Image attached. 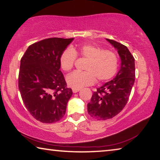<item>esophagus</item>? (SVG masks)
I'll list each match as a JSON object with an SVG mask.
<instances>
[{
  "label": "esophagus",
  "mask_w": 160,
  "mask_h": 160,
  "mask_svg": "<svg viewBox=\"0 0 160 160\" xmlns=\"http://www.w3.org/2000/svg\"><path fill=\"white\" fill-rule=\"evenodd\" d=\"M79 91H80V89H74V88L72 89V91H73V93H77V92H78Z\"/></svg>",
  "instance_id": "1"
}]
</instances>
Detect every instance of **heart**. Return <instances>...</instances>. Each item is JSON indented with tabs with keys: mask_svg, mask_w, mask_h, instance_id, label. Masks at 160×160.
I'll use <instances>...</instances> for the list:
<instances>
[{
	"mask_svg": "<svg viewBox=\"0 0 160 160\" xmlns=\"http://www.w3.org/2000/svg\"><path fill=\"white\" fill-rule=\"evenodd\" d=\"M77 55L88 60L84 65L85 72L76 71L66 78L67 85L74 89L91 86L96 82L110 80L115 75L118 67V60L114 52L104 50L92 44L64 50L60 58L61 69L65 72L71 70L75 62Z\"/></svg>",
	"mask_w": 160,
	"mask_h": 160,
	"instance_id": "1",
	"label": "heart"
}]
</instances>
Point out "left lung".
I'll return each instance as SVG.
<instances>
[{
  "mask_svg": "<svg viewBox=\"0 0 160 160\" xmlns=\"http://www.w3.org/2000/svg\"><path fill=\"white\" fill-rule=\"evenodd\" d=\"M117 49L121 67L116 77L93 92L88 112L94 119L106 120L118 114L127 103L135 82V59L127 46L106 38Z\"/></svg>",
  "mask_w": 160,
  "mask_h": 160,
  "instance_id": "obj_1",
  "label": "left lung"
}]
</instances>
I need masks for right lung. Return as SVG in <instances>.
Wrapping results in <instances>:
<instances>
[{
	"instance_id": "add662e5",
	"label": "right lung",
	"mask_w": 160,
	"mask_h": 160,
	"mask_svg": "<svg viewBox=\"0 0 160 160\" xmlns=\"http://www.w3.org/2000/svg\"><path fill=\"white\" fill-rule=\"evenodd\" d=\"M74 40L50 38L33 43L20 61L19 90L25 107L38 121L58 122L72 96L60 70V58Z\"/></svg>"
}]
</instances>
